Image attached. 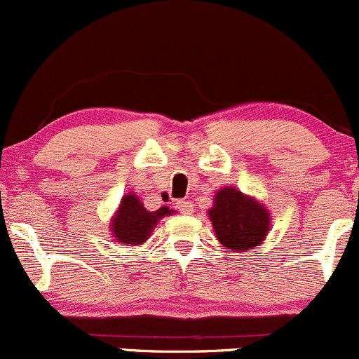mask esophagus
Masks as SVG:
<instances>
[{
  "label": "esophagus",
  "instance_id": "34e87169",
  "mask_svg": "<svg viewBox=\"0 0 359 359\" xmlns=\"http://www.w3.org/2000/svg\"><path fill=\"white\" fill-rule=\"evenodd\" d=\"M176 209L183 214H191L194 212V204L190 201H178L176 202Z\"/></svg>",
  "mask_w": 359,
  "mask_h": 359
}]
</instances>
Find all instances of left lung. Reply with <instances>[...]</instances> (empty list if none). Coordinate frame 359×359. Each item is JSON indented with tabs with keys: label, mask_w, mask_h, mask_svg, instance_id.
Masks as SVG:
<instances>
[{
	"label": "left lung",
	"mask_w": 359,
	"mask_h": 359,
	"mask_svg": "<svg viewBox=\"0 0 359 359\" xmlns=\"http://www.w3.org/2000/svg\"><path fill=\"white\" fill-rule=\"evenodd\" d=\"M209 219L223 247L233 252H245L262 243L271 217L256 198L243 195L233 187H224L214 197Z\"/></svg>",
	"instance_id": "obj_1"
}]
</instances>
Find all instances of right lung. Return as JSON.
<instances>
[{
	"label": "right lung",
	"mask_w": 359,
	"mask_h": 359,
	"mask_svg": "<svg viewBox=\"0 0 359 359\" xmlns=\"http://www.w3.org/2000/svg\"><path fill=\"white\" fill-rule=\"evenodd\" d=\"M172 214L175 210L169 209L168 205H162L157 210H147L138 195L126 194L110 221V230L117 243L142 245L152 235L158 221Z\"/></svg>",
	"instance_id": "obj_1"
}]
</instances>
